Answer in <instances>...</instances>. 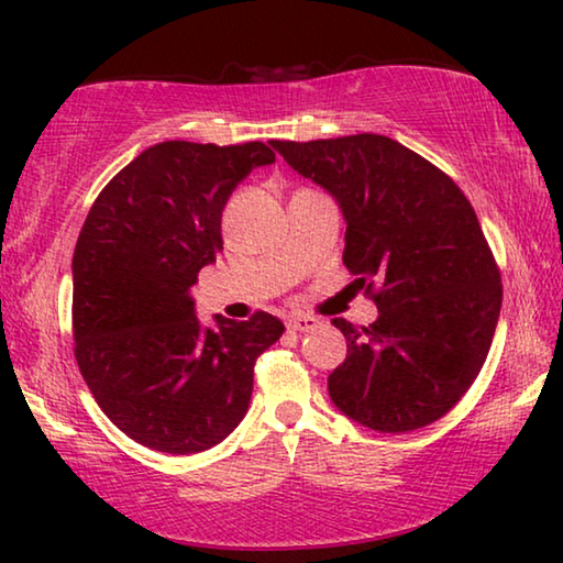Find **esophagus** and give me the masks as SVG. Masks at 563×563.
Returning <instances> with one entry per match:
<instances>
[{"label": "esophagus", "mask_w": 563, "mask_h": 563, "mask_svg": "<svg viewBox=\"0 0 563 563\" xmlns=\"http://www.w3.org/2000/svg\"><path fill=\"white\" fill-rule=\"evenodd\" d=\"M320 325L318 318H310V316H295L288 320V328L295 332H310Z\"/></svg>", "instance_id": "esophagus-1"}]
</instances>
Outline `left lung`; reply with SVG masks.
Segmentation results:
<instances>
[{
  "label": "left lung",
  "mask_w": 563,
  "mask_h": 563,
  "mask_svg": "<svg viewBox=\"0 0 563 563\" xmlns=\"http://www.w3.org/2000/svg\"><path fill=\"white\" fill-rule=\"evenodd\" d=\"M271 146L335 198L347 223L342 263L377 302L369 328L332 320L347 338L328 377L332 405L375 432L437 422L479 375L501 310L499 268L472 203L379 133Z\"/></svg>",
  "instance_id": "8db88e82"
}]
</instances>
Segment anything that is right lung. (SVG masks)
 <instances>
[{
    "mask_svg": "<svg viewBox=\"0 0 563 563\" xmlns=\"http://www.w3.org/2000/svg\"><path fill=\"white\" fill-rule=\"evenodd\" d=\"M275 164L261 141H164L113 176L74 247V355L93 399L131 440L196 454L247 412L253 367L283 335L268 312L216 328L190 288L223 251L221 216L253 168Z\"/></svg>",
    "mask_w": 563,
    "mask_h": 563,
    "instance_id": "1",
    "label": "right lung"
}]
</instances>
